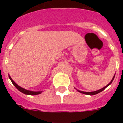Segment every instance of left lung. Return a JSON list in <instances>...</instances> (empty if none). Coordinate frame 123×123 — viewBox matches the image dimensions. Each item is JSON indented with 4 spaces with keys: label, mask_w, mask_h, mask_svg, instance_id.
<instances>
[{
    "label": "left lung",
    "mask_w": 123,
    "mask_h": 123,
    "mask_svg": "<svg viewBox=\"0 0 123 123\" xmlns=\"http://www.w3.org/2000/svg\"><path fill=\"white\" fill-rule=\"evenodd\" d=\"M114 78H115V75H114V76H113V79L111 80V82H110L109 83V84H107V85L105 86L104 88H101V89H100V90H99L94 91V92H83V91L78 90H77L78 91V92H80V93H84V94H86V95H95V94H98V93H99L101 92L102 91L104 90H105V88H107V87L108 86L110 85V84H111V83L113 82V80H114Z\"/></svg>",
    "instance_id": "8db88e82"
}]
</instances>
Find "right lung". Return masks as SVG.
Masks as SVG:
<instances>
[{
  "label": "right lung",
  "mask_w": 123,
  "mask_h": 123,
  "mask_svg": "<svg viewBox=\"0 0 123 123\" xmlns=\"http://www.w3.org/2000/svg\"><path fill=\"white\" fill-rule=\"evenodd\" d=\"M9 78L10 80H11V82H12V84H14L16 88H17L18 90L21 92L23 93H24V94H26V95H38V94H40L41 93V92H33V91H30V90H25L24 88H22V87H20L17 84H16V83L14 82V80H12V78L10 77L9 76Z\"/></svg>",
  "instance_id": "1"
}]
</instances>
